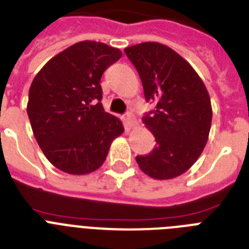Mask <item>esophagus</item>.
I'll return each mask as SVG.
<instances>
[{
	"label": "esophagus",
	"mask_w": 249,
	"mask_h": 249,
	"mask_svg": "<svg viewBox=\"0 0 249 249\" xmlns=\"http://www.w3.org/2000/svg\"><path fill=\"white\" fill-rule=\"evenodd\" d=\"M125 120H126V124H128L129 128H133V126H135L137 125V119H135V116L133 115V112H126V115H125Z\"/></svg>",
	"instance_id": "obj_1"
}]
</instances>
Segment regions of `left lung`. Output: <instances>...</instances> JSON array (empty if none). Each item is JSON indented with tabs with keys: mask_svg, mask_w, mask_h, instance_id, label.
<instances>
[{
	"mask_svg": "<svg viewBox=\"0 0 249 249\" xmlns=\"http://www.w3.org/2000/svg\"><path fill=\"white\" fill-rule=\"evenodd\" d=\"M124 51L142 80L145 101L156 102V110L142 119L156 139V147L135 160L153 179L179 177L201 156L209 139V92L191 64L165 44L144 42Z\"/></svg>",
	"mask_w": 249,
	"mask_h": 249,
	"instance_id": "left-lung-1",
	"label": "left lung"
}]
</instances>
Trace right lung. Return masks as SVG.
I'll return each mask as SVG.
<instances>
[{"label":"right lung","instance_id":"1","mask_svg":"<svg viewBox=\"0 0 249 249\" xmlns=\"http://www.w3.org/2000/svg\"><path fill=\"white\" fill-rule=\"evenodd\" d=\"M121 54L102 42H78L52 57L32 82L26 111L33 134L44 156L64 173L96 171L124 131L120 119L104 110L100 84Z\"/></svg>","mask_w":249,"mask_h":249}]
</instances>
